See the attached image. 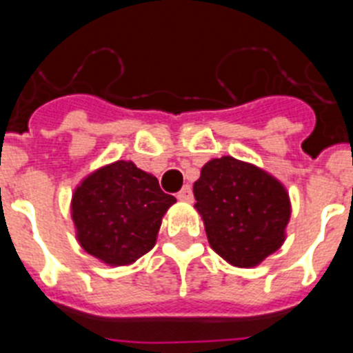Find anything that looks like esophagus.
<instances>
[{
    "instance_id": "esophagus-1",
    "label": "esophagus",
    "mask_w": 353,
    "mask_h": 353,
    "mask_svg": "<svg viewBox=\"0 0 353 353\" xmlns=\"http://www.w3.org/2000/svg\"><path fill=\"white\" fill-rule=\"evenodd\" d=\"M176 198L180 199V201H187V203H191L192 201V191H191V187L189 185H183L182 187V191L176 194Z\"/></svg>"
}]
</instances>
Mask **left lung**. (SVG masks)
I'll return each mask as SVG.
<instances>
[{"label": "left lung", "mask_w": 353, "mask_h": 353, "mask_svg": "<svg viewBox=\"0 0 353 353\" xmlns=\"http://www.w3.org/2000/svg\"><path fill=\"white\" fill-rule=\"evenodd\" d=\"M192 192L208 244L233 267L252 269L285 244L292 203L269 171L230 155L212 159Z\"/></svg>", "instance_id": "left-lung-1"}]
</instances>
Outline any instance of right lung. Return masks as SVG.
Instances as JSON below:
<instances>
[{
	"label": "right lung",
	"mask_w": 353,
	"mask_h": 353,
	"mask_svg": "<svg viewBox=\"0 0 353 353\" xmlns=\"http://www.w3.org/2000/svg\"><path fill=\"white\" fill-rule=\"evenodd\" d=\"M174 196L132 161H117L86 174L72 192L70 215L84 251L109 267H125L154 248Z\"/></svg>",
	"instance_id": "right-lung-1"
}]
</instances>
